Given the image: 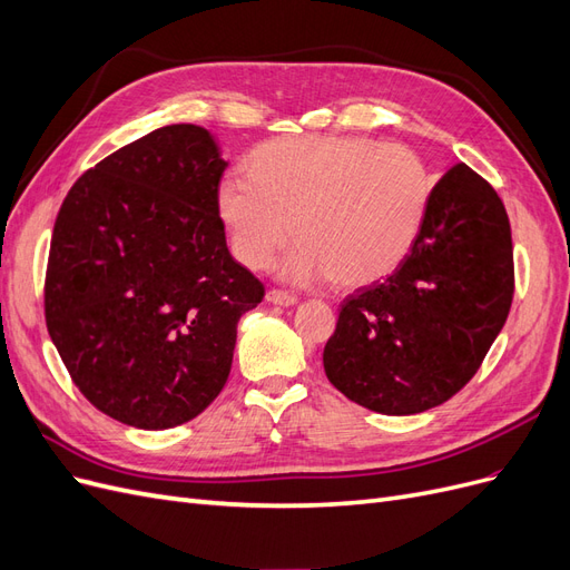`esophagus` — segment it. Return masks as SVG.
<instances>
[{"label": "esophagus", "instance_id": "1", "mask_svg": "<svg viewBox=\"0 0 570 570\" xmlns=\"http://www.w3.org/2000/svg\"><path fill=\"white\" fill-rule=\"evenodd\" d=\"M266 302L275 304V306H295L297 297L289 295V292H283V289H268L266 292Z\"/></svg>", "mask_w": 570, "mask_h": 570}]
</instances>
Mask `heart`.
Returning a JSON list of instances; mask_svg holds the SVG:
<instances>
[{"label":"heart","instance_id":"heart-1","mask_svg":"<svg viewBox=\"0 0 570 570\" xmlns=\"http://www.w3.org/2000/svg\"><path fill=\"white\" fill-rule=\"evenodd\" d=\"M249 176L218 185L235 256L262 271L295 237L283 278L368 285L400 266L433 197V176L406 145L350 135H295L254 147Z\"/></svg>","mask_w":570,"mask_h":570}]
</instances>
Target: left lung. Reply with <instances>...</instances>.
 <instances>
[{
    "mask_svg": "<svg viewBox=\"0 0 570 570\" xmlns=\"http://www.w3.org/2000/svg\"><path fill=\"white\" fill-rule=\"evenodd\" d=\"M511 299L504 204L475 170L456 164L433 187L400 268L344 299L323 350L327 381L387 416L440 406L475 375Z\"/></svg>",
    "mask_w": 570,
    "mask_h": 570,
    "instance_id": "obj_1",
    "label": "left lung"
}]
</instances>
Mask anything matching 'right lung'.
Segmentation results:
<instances>
[{"instance_id": "1", "label": "right lung", "mask_w": 570, "mask_h": 570, "mask_svg": "<svg viewBox=\"0 0 570 570\" xmlns=\"http://www.w3.org/2000/svg\"><path fill=\"white\" fill-rule=\"evenodd\" d=\"M226 166L206 128L164 126L80 176L59 209L47 331L78 390L126 425L199 416L228 381L239 316L264 299L218 216Z\"/></svg>"}]
</instances>
